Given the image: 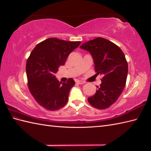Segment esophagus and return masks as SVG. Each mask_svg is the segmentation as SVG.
I'll list each match as a JSON object with an SVG mask.
<instances>
[{
    "label": "esophagus",
    "mask_w": 151,
    "mask_h": 151,
    "mask_svg": "<svg viewBox=\"0 0 151 151\" xmlns=\"http://www.w3.org/2000/svg\"><path fill=\"white\" fill-rule=\"evenodd\" d=\"M76 82H77V83H78V84H80V85H83V84H84V83H85V81H79V80H78V81H77Z\"/></svg>",
    "instance_id": "1"
}]
</instances>
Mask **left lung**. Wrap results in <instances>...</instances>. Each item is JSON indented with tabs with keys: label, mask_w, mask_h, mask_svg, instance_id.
Segmentation results:
<instances>
[{
	"label": "left lung",
	"mask_w": 151,
	"mask_h": 151,
	"mask_svg": "<svg viewBox=\"0 0 151 151\" xmlns=\"http://www.w3.org/2000/svg\"><path fill=\"white\" fill-rule=\"evenodd\" d=\"M80 48L89 52L96 74L103 76L100 86L88 101L96 109L108 108L117 101L125 88L128 73L125 56L118 46L101 37L85 42Z\"/></svg>",
	"instance_id": "1"
}]
</instances>
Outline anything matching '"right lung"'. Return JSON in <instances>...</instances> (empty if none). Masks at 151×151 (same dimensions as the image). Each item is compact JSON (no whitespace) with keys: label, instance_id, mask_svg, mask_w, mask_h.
<instances>
[{"label":"right lung","instance_id":"right-lung-1","mask_svg":"<svg viewBox=\"0 0 151 151\" xmlns=\"http://www.w3.org/2000/svg\"><path fill=\"white\" fill-rule=\"evenodd\" d=\"M80 44V41L50 38L39 43L30 53L26 66L28 87L36 101L46 109L56 110L68 101L74 80L60 82L55 74Z\"/></svg>","mask_w":151,"mask_h":151}]
</instances>
